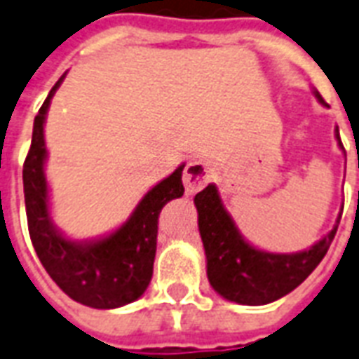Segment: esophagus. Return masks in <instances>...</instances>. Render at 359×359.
<instances>
[{"instance_id":"34e87169","label":"esophagus","mask_w":359,"mask_h":359,"mask_svg":"<svg viewBox=\"0 0 359 359\" xmlns=\"http://www.w3.org/2000/svg\"><path fill=\"white\" fill-rule=\"evenodd\" d=\"M210 170L208 164L202 163V161H193L187 164V168L183 172V185L187 195H195L196 191L204 189L210 182Z\"/></svg>"}]
</instances>
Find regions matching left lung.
<instances>
[{"mask_svg":"<svg viewBox=\"0 0 359 359\" xmlns=\"http://www.w3.org/2000/svg\"><path fill=\"white\" fill-rule=\"evenodd\" d=\"M314 96L320 104L327 106L318 90H314ZM335 138L341 149H344L339 128H335ZM195 206L210 284L223 299L250 306L272 303L303 284L330 250L343 214L341 210L335 227L309 250L272 253L244 241L231 214L223 206L214 183L195 196Z\"/></svg>","mask_w":359,"mask_h":359,"instance_id":"1","label":"left lung"}]
</instances>
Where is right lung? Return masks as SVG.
Here are the masks:
<instances>
[{
	"mask_svg": "<svg viewBox=\"0 0 359 359\" xmlns=\"http://www.w3.org/2000/svg\"><path fill=\"white\" fill-rule=\"evenodd\" d=\"M34 118L32 145L24 161V202L28 231L37 257L62 292L93 309H117L144 295L153 276L157 252L158 214L166 202L183 195V166L145 193L128 219L111 234L96 241H69L55 227L48 212V185L45 177V117L56 88Z\"/></svg>",
	"mask_w": 359,
	"mask_h": 359,
	"instance_id": "1",
	"label": "right lung"
}]
</instances>
